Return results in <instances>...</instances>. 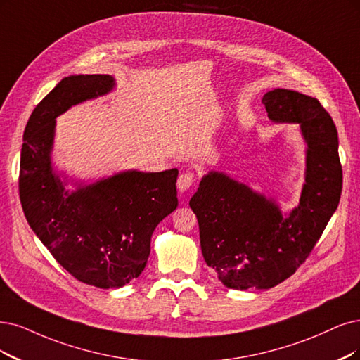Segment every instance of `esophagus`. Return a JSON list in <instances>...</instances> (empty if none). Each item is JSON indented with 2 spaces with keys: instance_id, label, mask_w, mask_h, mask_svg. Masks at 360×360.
Returning <instances> with one entry per match:
<instances>
[{
  "instance_id": "esophagus-1",
  "label": "esophagus",
  "mask_w": 360,
  "mask_h": 360,
  "mask_svg": "<svg viewBox=\"0 0 360 360\" xmlns=\"http://www.w3.org/2000/svg\"><path fill=\"white\" fill-rule=\"evenodd\" d=\"M194 184H195V175L191 172L181 173V175L178 176V181H176L179 191H187V190L193 188Z\"/></svg>"
}]
</instances>
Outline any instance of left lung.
<instances>
[{
  "instance_id": "left-lung-1",
  "label": "left lung",
  "mask_w": 360,
  "mask_h": 360,
  "mask_svg": "<svg viewBox=\"0 0 360 360\" xmlns=\"http://www.w3.org/2000/svg\"><path fill=\"white\" fill-rule=\"evenodd\" d=\"M262 103L273 122L300 123L309 145L300 206L283 218L274 202L218 172L202 179L190 200L203 258L231 289H269L294 274L311 254L341 197L338 133L321 102L274 89L265 93Z\"/></svg>"
}]
</instances>
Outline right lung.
<instances>
[{"instance_id":"add662e5","label":"right lung","mask_w":360,"mask_h":360,"mask_svg":"<svg viewBox=\"0 0 360 360\" xmlns=\"http://www.w3.org/2000/svg\"><path fill=\"white\" fill-rule=\"evenodd\" d=\"M112 87L114 78L103 74L65 77L28 120L19 170L30 227L77 281L102 289L122 288L142 273L154 229L178 206V169L123 172L74 193L53 172L55 118Z\"/></svg>"}]
</instances>
